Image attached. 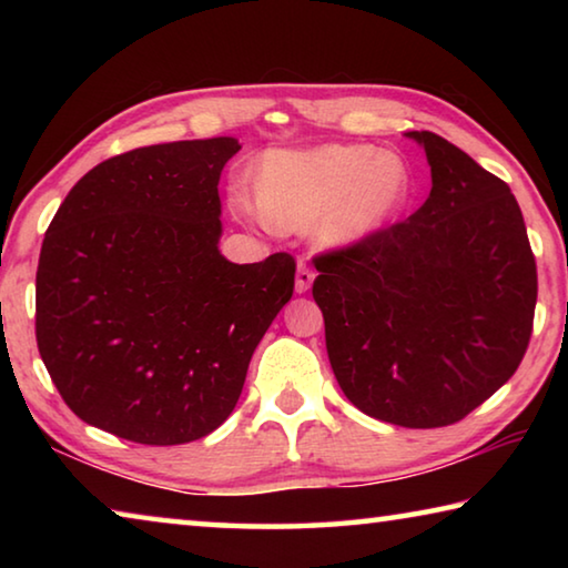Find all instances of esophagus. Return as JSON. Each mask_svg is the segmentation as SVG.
I'll return each instance as SVG.
<instances>
[{
    "mask_svg": "<svg viewBox=\"0 0 568 568\" xmlns=\"http://www.w3.org/2000/svg\"><path fill=\"white\" fill-rule=\"evenodd\" d=\"M313 281H315V273L311 271V267H307L305 263L297 265V271H295V293H307V291H311Z\"/></svg>",
    "mask_w": 568,
    "mask_h": 568,
    "instance_id": "esophagus-1",
    "label": "esophagus"
}]
</instances>
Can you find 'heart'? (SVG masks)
<instances>
[{"label":"heart","instance_id":"1","mask_svg":"<svg viewBox=\"0 0 568 568\" xmlns=\"http://www.w3.org/2000/svg\"><path fill=\"white\" fill-rule=\"evenodd\" d=\"M413 192L408 162L373 145L271 150L257 192L237 182L230 203L243 217L281 230L315 225L323 247L351 250L396 223Z\"/></svg>","mask_w":568,"mask_h":568}]
</instances>
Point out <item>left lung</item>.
<instances>
[{"label": "left lung", "instance_id": "8db88e82", "mask_svg": "<svg viewBox=\"0 0 568 568\" xmlns=\"http://www.w3.org/2000/svg\"><path fill=\"white\" fill-rule=\"evenodd\" d=\"M430 195L406 223L323 255L313 297L338 386L403 428L456 423L514 376L531 338L536 263L511 187L436 132H406Z\"/></svg>", "mask_w": 568, "mask_h": 568}]
</instances>
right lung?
<instances>
[{
    "mask_svg": "<svg viewBox=\"0 0 568 568\" xmlns=\"http://www.w3.org/2000/svg\"><path fill=\"white\" fill-rule=\"evenodd\" d=\"M235 138L138 148L64 197L37 267V345L84 423L145 446L197 440L233 413L295 263L220 253L217 182Z\"/></svg>",
    "mask_w": 568,
    "mask_h": 568,
    "instance_id": "obj_1",
    "label": "right lung"
}]
</instances>
